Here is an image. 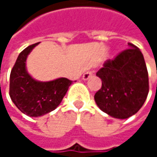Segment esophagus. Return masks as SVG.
Segmentation results:
<instances>
[{"instance_id":"34e87169","label":"esophagus","mask_w":157,"mask_h":157,"mask_svg":"<svg viewBox=\"0 0 157 157\" xmlns=\"http://www.w3.org/2000/svg\"><path fill=\"white\" fill-rule=\"evenodd\" d=\"M92 75H93V72H92V71H87V72H85V73L82 75V79H83L84 81H85V80H88Z\"/></svg>"}]
</instances>
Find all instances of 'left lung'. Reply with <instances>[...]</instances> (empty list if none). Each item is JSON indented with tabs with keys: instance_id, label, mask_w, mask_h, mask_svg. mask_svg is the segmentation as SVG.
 Wrapping results in <instances>:
<instances>
[{
	"instance_id": "left-lung-1",
	"label": "left lung",
	"mask_w": 157,
	"mask_h": 157,
	"mask_svg": "<svg viewBox=\"0 0 157 157\" xmlns=\"http://www.w3.org/2000/svg\"><path fill=\"white\" fill-rule=\"evenodd\" d=\"M128 49L105 62L96 73L102 87L94 94L98 107L110 116L126 119L136 113L149 92L146 64L141 51L131 43Z\"/></svg>"
}]
</instances>
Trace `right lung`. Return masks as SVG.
Here are the masks:
<instances>
[{"label":"right lung","instance_id":"1","mask_svg":"<svg viewBox=\"0 0 157 157\" xmlns=\"http://www.w3.org/2000/svg\"><path fill=\"white\" fill-rule=\"evenodd\" d=\"M38 44L28 46L19 54L10 75V97L18 109L31 117L53 111L73 82L63 77L50 82H39L31 77L25 63L28 54Z\"/></svg>","mask_w":157,"mask_h":157}]
</instances>
